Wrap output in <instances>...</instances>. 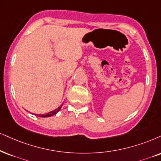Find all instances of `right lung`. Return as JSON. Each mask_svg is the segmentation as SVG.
Listing matches in <instances>:
<instances>
[{
    "mask_svg": "<svg viewBox=\"0 0 161 161\" xmlns=\"http://www.w3.org/2000/svg\"><path fill=\"white\" fill-rule=\"evenodd\" d=\"M62 104L58 108L55 109V110H53V111H50V112H48L47 114H39V115H38V117H51V116L55 115L56 113H58V111H59V110L61 109V108H62ZM36 115H38V114H36Z\"/></svg>",
    "mask_w": 161,
    "mask_h": 161,
    "instance_id": "add662e5",
    "label": "right lung"
}]
</instances>
